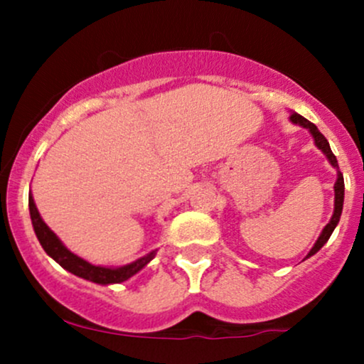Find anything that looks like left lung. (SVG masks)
I'll return each mask as SVG.
<instances>
[{
  "instance_id": "left-lung-1",
  "label": "left lung",
  "mask_w": 364,
  "mask_h": 364,
  "mask_svg": "<svg viewBox=\"0 0 364 364\" xmlns=\"http://www.w3.org/2000/svg\"><path fill=\"white\" fill-rule=\"evenodd\" d=\"M291 119H292V123H296V124H299V127L310 129L313 139H315L316 147H318L321 152L327 156L330 164H332L333 168L339 169V166H337V159H336V156H333L332 150H330V145H328L327 139H325V136L318 132V128H316L315 124L311 123V121L303 118V116L296 114V112H294V114H291ZM333 190H336V208H333V215H332V219H330V223L323 228V231H321V235H320L318 240H316V243L311 248V252L308 253V257L315 255L321 248V246L327 243L330 235H332L333 229H336V225L339 224V219H341V214H342V205H344V178H342L341 171H337V181H336V186H333Z\"/></svg>"
}]
</instances>
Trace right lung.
<instances>
[{"label": "right lung", "mask_w": 364, "mask_h": 364, "mask_svg": "<svg viewBox=\"0 0 364 364\" xmlns=\"http://www.w3.org/2000/svg\"><path fill=\"white\" fill-rule=\"evenodd\" d=\"M28 210H31V219L32 225H34L36 236L37 240H39V243L43 245L44 252L48 253L53 260L60 263L63 269L78 275V277L87 279V281H92L95 284H119L127 281L132 275H135L139 270L144 269L154 257H156V252H152L149 253L147 257L129 263V265L119 267V269H106V267L92 265V263L77 257V255H73L70 250H66L65 246H63L61 241L58 240V236L54 235L51 229L46 225L44 220L41 219L39 210H37L34 203V198H32V193L28 195Z\"/></svg>", "instance_id": "1"}]
</instances>
